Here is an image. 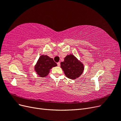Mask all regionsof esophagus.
Here are the masks:
<instances>
[{"label": "esophagus", "instance_id": "obj_1", "mask_svg": "<svg viewBox=\"0 0 121 121\" xmlns=\"http://www.w3.org/2000/svg\"><path fill=\"white\" fill-rule=\"evenodd\" d=\"M57 65H58V66H60V62H58V63H57Z\"/></svg>", "mask_w": 121, "mask_h": 121}]
</instances>
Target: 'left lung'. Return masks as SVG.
I'll return each mask as SVG.
<instances>
[{
    "mask_svg": "<svg viewBox=\"0 0 121 121\" xmlns=\"http://www.w3.org/2000/svg\"><path fill=\"white\" fill-rule=\"evenodd\" d=\"M60 65L65 75L69 79H75L78 78L84 70L83 65L72 54L65 57Z\"/></svg>",
    "mask_w": 121,
    "mask_h": 121,
    "instance_id": "1",
    "label": "left lung"
}]
</instances>
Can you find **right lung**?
Returning <instances> with one entry per match:
<instances>
[{
    "instance_id": "obj_1",
    "label": "right lung",
    "mask_w": 121,
    "mask_h": 121,
    "mask_svg": "<svg viewBox=\"0 0 121 121\" xmlns=\"http://www.w3.org/2000/svg\"><path fill=\"white\" fill-rule=\"evenodd\" d=\"M57 66L53 60L47 56H41L39 58L35 69L41 77H44L48 74L50 69Z\"/></svg>"
}]
</instances>
